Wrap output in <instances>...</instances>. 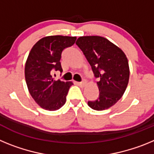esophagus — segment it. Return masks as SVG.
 Returning a JSON list of instances; mask_svg holds the SVG:
<instances>
[{"mask_svg":"<svg viewBox=\"0 0 154 154\" xmlns=\"http://www.w3.org/2000/svg\"><path fill=\"white\" fill-rule=\"evenodd\" d=\"M76 84L78 85H79V86H84V85H85V81H83V82H75Z\"/></svg>","mask_w":154,"mask_h":154,"instance_id":"1","label":"esophagus"}]
</instances>
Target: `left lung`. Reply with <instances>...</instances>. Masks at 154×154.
Masks as SVG:
<instances>
[{
	"label": "left lung",
	"instance_id": "left-lung-1",
	"mask_svg": "<svg viewBox=\"0 0 154 154\" xmlns=\"http://www.w3.org/2000/svg\"><path fill=\"white\" fill-rule=\"evenodd\" d=\"M79 46L92 67L97 82L99 97L88 105L101 111L112 106L126 91L130 68L125 53L108 39L100 36H82L77 39Z\"/></svg>",
	"mask_w": 154,
	"mask_h": 154
}]
</instances>
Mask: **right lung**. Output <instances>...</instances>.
<instances>
[{
	"label": "right lung",
	"instance_id": "obj_1",
	"mask_svg": "<svg viewBox=\"0 0 154 154\" xmlns=\"http://www.w3.org/2000/svg\"><path fill=\"white\" fill-rule=\"evenodd\" d=\"M76 37L53 35L40 39L32 47L27 58L24 75L31 96L42 109H59L66 102L72 82L53 79L51 72H62L60 59L66 48L73 45Z\"/></svg>",
	"mask_w": 154,
	"mask_h": 154
}]
</instances>
